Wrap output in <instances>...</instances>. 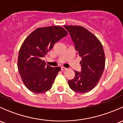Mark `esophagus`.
I'll return each instance as SVG.
<instances>
[{"label":"esophagus","mask_w":123,"mask_h":123,"mask_svg":"<svg viewBox=\"0 0 123 123\" xmlns=\"http://www.w3.org/2000/svg\"><path fill=\"white\" fill-rule=\"evenodd\" d=\"M61 71H64L67 70V68H66L64 67H62L61 68Z\"/></svg>","instance_id":"obj_1"}]
</instances>
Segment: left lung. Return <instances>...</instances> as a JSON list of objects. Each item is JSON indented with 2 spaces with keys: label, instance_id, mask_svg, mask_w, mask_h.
<instances>
[{
  "label": "left lung",
  "instance_id": "obj_1",
  "mask_svg": "<svg viewBox=\"0 0 123 123\" xmlns=\"http://www.w3.org/2000/svg\"><path fill=\"white\" fill-rule=\"evenodd\" d=\"M64 27L74 42L77 54L81 58V73L75 71V77L68 83L75 92H88L97 85L104 72L105 56L102 44L93 33L82 26Z\"/></svg>",
  "mask_w": 123,
  "mask_h": 123
}]
</instances>
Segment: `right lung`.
Masks as SVG:
<instances>
[{"label": "right lung", "mask_w": 123, "mask_h": 123, "mask_svg": "<svg viewBox=\"0 0 123 123\" xmlns=\"http://www.w3.org/2000/svg\"><path fill=\"white\" fill-rule=\"evenodd\" d=\"M68 32L58 25L36 28L24 40L18 58V69L26 87L35 93H43L52 86L61 68L46 65L42 58Z\"/></svg>", "instance_id": "right-lung-1"}]
</instances>
